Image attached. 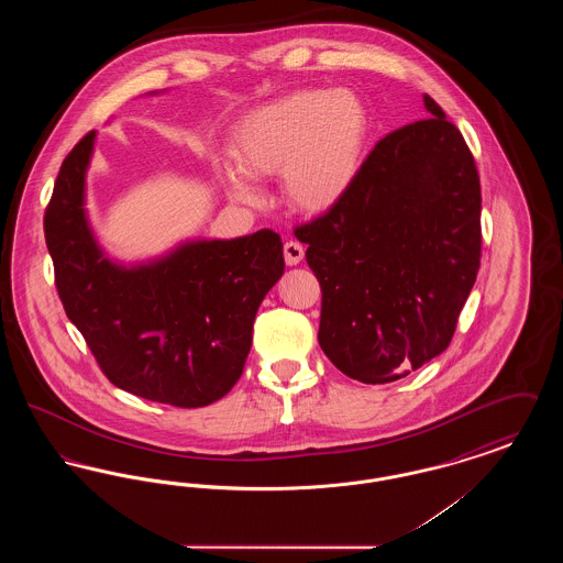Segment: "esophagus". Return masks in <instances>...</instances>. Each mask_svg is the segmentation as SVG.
Segmentation results:
<instances>
[{
    "mask_svg": "<svg viewBox=\"0 0 563 563\" xmlns=\"http://www.w3.org/2000/svg\"><path fill=\"white\" fill-rule=\"evenodd\" d=\"M283 253H285L287 266H297V264L303 260V246L297 241L285 242Z\"/></svg>",
    "mask_w": 563,
    "mask_h": 563,
    "instance_id": "34e87169",
    "label": "esophagus"
}]
</instances>
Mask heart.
Returning a JSON list of instances; mask_svg holds the SVG:
<instances>
[{
	"instance_id": "1",
	"label": "heart",
	"mask_w": 563,
	"mask_h": 563,
	"mask_svg": "<svg viewBox=\"0 0 563 563\" xmlns=\"http://www.w3.org/2000/svg\"><path fill=\"white\" fill-rule=\"evenodd\" d=\"M372 136V113L346 88L295 90L244 115L230 139L239 170L221 168L228 194L257 202L246 177H276L285 200L301 213H324L344 200L361 175Z\"/></svg>"
}]
</instances>
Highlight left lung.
<instances>
[{"label": "left lung", "instance_id": "obj_1", "mask_svg": "<svg viewBox=\"0 0 563 563\" xmlns=\"http://www.w3.org/2000/svg\"><path fill=\"white\" fill-rule=\"evenodd\" d=\"M430 118L377 141L333 209L297 225L321 283L319 344L352 379L386 384L454 338L482 260V186L462 133Z\"/></svg>", "mask_w": 563, "mask_h": 563}]
</instances>
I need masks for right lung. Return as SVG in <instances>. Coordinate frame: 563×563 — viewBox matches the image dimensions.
I'll return each mask as SVG.
<instances>
[{
	"instance_id": "1",
	"label": "right lung",
	"mask_w": 563,
	"mask_h": 563,
	"mask_svg": "<svg viewBox=\"0 0 563 563\" xmlns=\"http://www.w3.org/2000/svg\"><path fill=\"white\" fill-rule=\"evenodd\" d=\"M95 136L60 164L44 214L63 308L118 388L186 409L219 401L239 382L257 308L285 272L280 236L184 242L136 266L109 260L84 209Z\"/></svg>"
}]
</instances>
